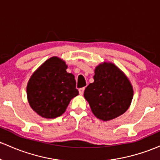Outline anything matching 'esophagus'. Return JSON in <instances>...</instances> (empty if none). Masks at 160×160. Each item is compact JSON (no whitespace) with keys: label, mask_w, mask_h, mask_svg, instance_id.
Instances as JSON below:
<instances>
[{"label":"esophagus","mask_w":160,"mask_h":160,"mask_svg":"<svg viewBox=\"0 0 160 160\" xmlns=\"http://www.w3.org/2000/svg\"><path fill=\"white\" fill-rule=\"evenodd\" d=\"M84 90H85V87H82V88H80V89H79V92H80V95L83 94Z\"/></svg>","instance_id":"obj_1"}]
</instances>
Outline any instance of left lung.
<instances>
[{"mask_svg": "<svg viewBox=\"0 0 160 160\" xmlns=\"http://www.w3.org/2000/svg\"><path fill=\"white\" fill-rule=\"evenodd\" d=\"M84 91V97L97 118L113 120L128 110L133 98L129 80L117 66L111 63L97 66L93 77Z\"/></svg>", "mask_w": 160, "mask_h": 160, "instance_id": "left-lung-1", "label": "left lung"}]
</instances>
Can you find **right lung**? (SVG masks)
Masks as SVG:
<instances>
[{"instance_id":"obj_1","label":"right lung","mask_w":160,"mask_h":160,"mask_svg":"<svg viewBox=\"0 0 160 160\" xmlns=\"http://www.w3.org/2000/svg\"><path fill=\"white\" fill-rule=\"evenodd\" d=\"M57 57L46 61L29 80L27 96L32 108L41 117L52 119L65 113L70 101L79 94L74 76L66 71Z\"/></svg>"}]
</instances>
